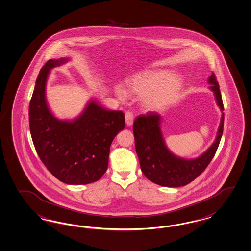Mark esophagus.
<instances>
[{
    "label": "esophagus",
    "mask_w": 251,
    "mask_h": 251,
    "mask_svg": "<svg viewBox=\"0 0 251 251\" xmlns=\"http://www.w3.org/2000/svg\"><path fill=\"white\" fill-rule=\"evenodd\" d=\"M126 123L127 126H132L134 123V115L132 112L126 113Z\"/></svg>",
    "instance_id": "1"
}]
</instances>
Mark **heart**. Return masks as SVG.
<instances>
[{
  "label": "heart",
  "instance_id": "heart-1",
  "mask_svg": "<svg viewBox=\"0 0 251 251\" xmlns=\"http://www.w3.org/2000/svg\"><path fill=\"white\" fill-rule=\"evenodd\" d=\"M183 80L172 76L168 71H151L140 74L127 84V92L136 97H147L146 104L151 109H159L173 104L180 96ZM116 97L126 100V91L121 85L115 87Z\"/></svg>",
  "mask_w": 251,
  "mask_h": 251
}]
</instances>
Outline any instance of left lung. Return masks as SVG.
<instances>
[{"label": "left lung", "mask_w": 251, "mask_h": 251, "mask_svg": "<svg viewBox=\"0 0 251 251\" xmlns=\"http://www.w3.org/2000/svg\"><path fill=\"white\" fill-rule=\"evenodd\" d=\"M208 84H211L209 89L214 93L222 116L215 141L197 158H182L168 149L161 130L162 116L158 113L148 112L136 117L133 126L135 151L142 172L154 184L168 187L186 186L196 179L212 160L223 134L224 106L214 74L208 78Z\"/></svg>", "instance_id": "8db88e82"}]
</instances>
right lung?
I'll return each instance as SVG.
<instances>
[{
  "label": "right lung",
  "mask_w": 251,
  "mask_h": 251,
  "mask_svg": "<svg viewBox=\"0 0 251 251\" xmlns=\"http://www.w3.org/2000/svg\"><path fill=\"white\" fill-rule=\"evenodd\" d=\"M69 60L50 59L39 73L29 105L30 131L40 159L57 179L68 185H86L106 171L110 147L125 128V115L105 109L92 99L73 120L53 116L45 97L47 78L51 69Z\"/></svg>",
  "instance_id": "right-lung-1"
}]
</instances>
